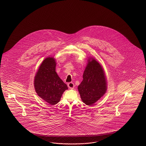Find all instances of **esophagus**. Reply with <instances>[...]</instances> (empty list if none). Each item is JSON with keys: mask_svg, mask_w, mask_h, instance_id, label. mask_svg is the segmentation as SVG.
I'll return each mask as SVG.
<instances>
[{"mask_svg": "<svg viewBox=\"0 0 146 146\" xmlns=\"http://www.w3.org/2000/svg\"><path fill=\"white\" fill-rule=\"evenodd\" d=\"M68 87L70 89H73L74 88V84L73 82H70L68 84Z\"/></svg>", "mask_w": 146, "mask_h": 146, "instance_id": "obj_1", "label": "esophagus"}]
</instances>
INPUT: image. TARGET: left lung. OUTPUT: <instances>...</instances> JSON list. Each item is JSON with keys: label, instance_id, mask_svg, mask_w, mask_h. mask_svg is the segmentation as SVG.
I'll list each match as a JSON object with an SVG mask.
<instances>
[{"label": "left lung", "instance_id": "1", "mask_svg": "<svg viewBox=\"0 0 146 146\" xmlns=\"http://www.w3.org/2000/svg\"><path fill=\"white\" fill-rule=\"evenodd\" d=\"M106 81L102 66L95 60L89 61L78 86L80 96L84 103L91 106L106 92Z\"/></svg>", "mask_w": 146, "mask_h": 146}]
</instances>
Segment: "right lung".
Listing matches in <instances>:
<instances>
[{"instance_id":"add662e5","label":"right lung","mask_w":146,"mask_h":146,"mask_svg":"<svg viewBox=\"0 0 146 146\" xmlns=\"http://www.w3.org/2000/svg\"><path fill=\"white\" fill-rule=\"evenodd\" d=\"M56 65L54 58H46L40 65L34 80L36 92L51 105L59 102L62 93L68 89L57 75Z\"/></svg>"}]
</instances>
